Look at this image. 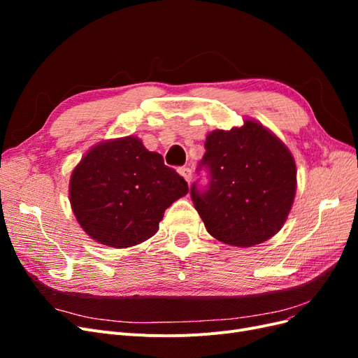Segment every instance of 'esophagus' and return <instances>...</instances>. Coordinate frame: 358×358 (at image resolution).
<instances>
[{"instance_id": "34e87169", "label": "esophagus", "mask_w": 358, "mask_h": 358, "mask_svg": "<svg viewBox=\"0 0 358 358\" xmlns=\"http://www.w3.org/2000/svg\"><path fill=\"white\" fill-rule=\"evenodd\" d=\"M179 173H180V176L185 179L188 183L191 182V179H192V170L191 169H188V167H182V169H179Z\"/></svg>"}]
</instances>
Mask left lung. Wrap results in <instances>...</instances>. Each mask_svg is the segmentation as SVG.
Returning a JSON list of instances; mask_svg holds the SVG:
<instances>
[{"mask_svg":"<svg viewBox=\"0 0 358 358\" xmlns=\"http://www.w3.org/2000/svg\"><path fill=\"white\" fill-rule=\"evenodd\" d=\"M200 167L209 185L191 187L194 208L215 239L249 248L275 236L296 196L297 170L288 148L259 122L246 119L206 137Z\"/></svg>","mask_w":358,"mask_h":358,"instance_id":"8db88e82","label":"left lung"}]
</instances>
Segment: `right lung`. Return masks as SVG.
<instances>
[{
    "label": "right lung",
    "instance_id": "obj_1",
    "mask_svg": "<svg viewBox=\"0 0 358 358\" xmlns=\"http://www.w3.org/2000/svg\"><path fill=\"white\" fill-rule=\"evenodd\" d=\"M76 220L91 239L129 248L158 231L169 206L187 196L188 183L142 140H106L88 150L70 178Z\"/></svg>",
    "mask_w": 358,
    "mask_h": 358
}]
</instances>
